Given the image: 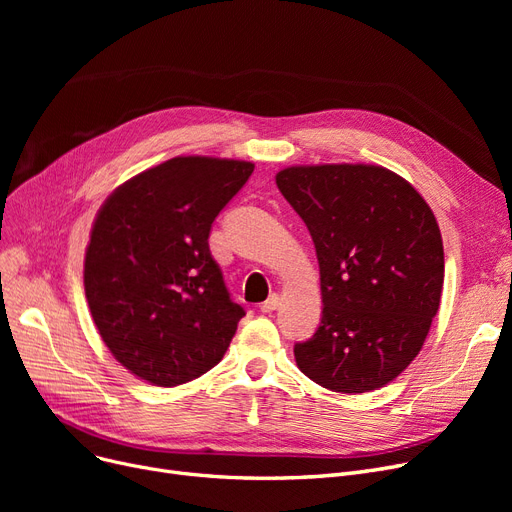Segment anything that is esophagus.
<instances>
[{
	"instance_id": "34e87169",
	"label": "esophagus",
	"mask_w": 512,
	"mask_h": 512,
	"mask_svg": "<svg viewBox=\"0 0 512 512\" xmlns=\"http://www.w3.org/2000/svg\"><path fill=\"white\" fill-rule=\"evenodd\" d=\"M278 305H280V297H278V294H272L270 299L261 303V311H263V313H272V311L278 309Z\"/></svg>"
}]
</instances>
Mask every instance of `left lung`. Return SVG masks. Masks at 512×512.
<instances>
[{
  "label": "left lung",
  "instance_id": "left-lung-1",
  "mask_svg": "<svg viewBox=\"0 0 512 512\" xmlns=\"http://www.w3.org/2000/svg\"><path fill=\"white\" fill-rule=\"evenodd\" d=\"M319 263L321 324L294 344L315 384L361 394L419 355L440 307L444 247L432 209L382 166H292L276 174Z\"/></svg>",
  "mask_w": 512,
  "mask_h": 512
}]
</instances>
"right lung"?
<instances>
[{
	"label": "right lung",
	"instance_id": "add662e5",
	"mask_svg": "<svg viewBox=\"0 0 512 512\" xmlns=\"http://www.w3.org/2000/svg\"><path fill=\"white\" fill-rule=\"evenodd\" d=\"M255 166L174 157L130 178L101 205L85 255V294L110 353L155 386L218 365L240 317L209 251L213 220Z\"/></svg>",
	"mask_w": 512,
	"mask_h": 512
}]
</instances>
